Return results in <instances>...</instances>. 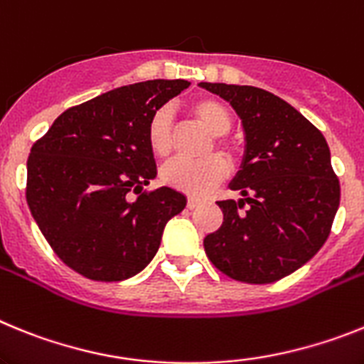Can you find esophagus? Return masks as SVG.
Returning a JSON list of instances; mask_svg holds the SVG:
<instances>
[{
    "instance_id": "obj_1",
    "label": "esophagus",
    "mask_w": 364,
    "mask_h": 364,
    "mask_svg": "<svg viewBox=\"0 0 364 364\" xmlns=\"http://www.w3.org/2000/svg\"><path fill=\"white\" fill-rule=\"evenodd\" d=\"M201 201L200 200H194V198H188V201H186V207L191 208V210H194V208L200 207Z\"/></svg>"
}]
</instances>
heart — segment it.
I'll use <instances>...</instances> for the list:
<instances>
[{
	"label": "heart",
	"mask_w": 364,
	"mask_h": 364,
	"mask_svg": "<svg viewBox=\"0 0 364 364\" xmlns=\"http://www.w3.org/2000/svg\"><path fill=\"white\" fill-rule=\"evenodd\" d=\"M191 115L214 135V143L225 156H232L236 144L227 137L232 115L229 107L214 97H200L191 102ZM146 143L156 157H168L173 150V122L166 107L157 109L150 117L146 126ZM229 173L227 161L221 156H210L203 161L176 159L164 164L161 170V181L173 191L192 198H203L213 192Z\"/></svg>",
	"instance_id": "obj_1"
}]
</instances>
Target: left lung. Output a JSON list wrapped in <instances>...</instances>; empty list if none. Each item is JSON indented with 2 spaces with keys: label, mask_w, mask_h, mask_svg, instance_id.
Wrapping results in <instances>:
<instances>
[{
  "label": "left lung",
  "mask_w": 364,
  "mask_h": 364,
  "mask_svg": "<svg viewBox=\"0 0 364 364\" xmlns=\"http://www.w3.org/2000/svg\"><path fill=\"white\" fill-rule=\"evenodd\" d=\"M201 87L229 100L247 139L242 170L230 183L245 200L218 201L223 223L205 236V252L238 282H277L314 258L330 236L341 185L326 139L269 91L210 82Z\"/></svg>",
  "instance_id": "left-lung-1"
}]
</instances>
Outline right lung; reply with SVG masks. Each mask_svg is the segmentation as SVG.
<instances>
[{
	"label": "right lung",
	"mask_w": 364,
	"mask_h": 364,
	"mask_svg": "<svg viewBox=\"0 0 364 364\" xmlns=\"http://www.w3.org/2000/svg\"><path fill=\"white\" fill-rule=\"evenodd\" d=\"M188 86L146 80L107 91L65 109L31 148V214L56 257L82 277L119 282L143 271L166 221L185 208L173 188L144 186L157 173L148 121Z\"/></svg>",
	"instance_id": "obj_1"
}]
</instances>
